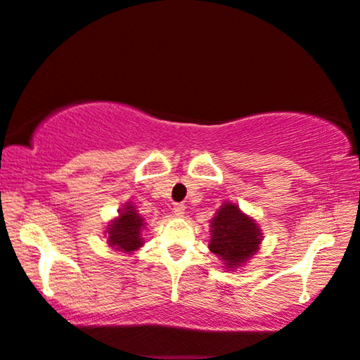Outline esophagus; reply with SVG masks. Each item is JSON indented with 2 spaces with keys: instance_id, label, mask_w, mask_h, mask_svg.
<instances>
[{
  "instance_id": "34e87169",
  "label": "esophagus",
  "mask_w": 360,
  "mask_h": 360,
  "mask_svg": "<svg viewBox=\"0 0 360 360\" xmlns=\"http://www.w3.org/2000/svg\"><path fill=\"white\" fill-rule=\"evenodd\" d=\"M172 210H174V214L177 215V217H183V215L186 214V205L184 204H174V205H172Z\"/></svg>"
}]
</instances>
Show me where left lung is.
I'll use <instances>...</instances> for the list:
<instances>
[{
  "instance_id": "8db88e82",
  "label": "left lung",
  "mask_w": 360,
  "mask_h": 360,
  "mask_svg": "<svg viewBox=\"0 0 360 360\" xmlns=\"http://www.w3.org/2000/svg\"><path fill=\"white\" fill-rule=\"evenodd\" d=\"M209 227V250L222 262V268L227 271L245 266L260 250L263 240L260 225L230 200H225L217 209Z\"/></svg>"
}]
</instances>
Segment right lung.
I'll return each mask as SVG.
<instances>
[{
    "mask_svg": "<svg viewBox=\"0 0 360 360\" xmlns=\"http://www.w3.org/2000/svg\"><path fill=\"white\" fill-rule=\"evenodd\" d=\"M145 217L138 212L136 205L127 202L118 210V215L105 225V237L113 250L131 255L145 245L141 232L145 229Z\"/></svg>",
    "mask_w": 360,
    "mask_h": 360,
    "instance_id": "1",
    "label": "right lung"
}]
</instances>
